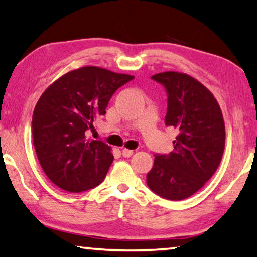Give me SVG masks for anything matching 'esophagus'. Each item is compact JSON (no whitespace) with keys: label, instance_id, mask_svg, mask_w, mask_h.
I'll return each instance as SVG.
<instances>
[{"label":"esophagus","instance_id":"esophagus-1","mask_svg":"<svg viewBox=\"0 0 257 257\" xmlns=\"http://www.w3.org/2000/svg\"><path fill=\"white\" fill-rule=\"evenodd\" d=\"M133 153H134L133 150H128V149H123V150H122V156H123L124 158L132 157Z\"/></svg>","mask_w":257,"mask_h":257}]
</instances>
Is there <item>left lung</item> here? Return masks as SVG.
<instances>
[{
	"label": "left lung",
	"instance_id": "left-lung-1",
	"mask_svg": "<svg viewBox=\"0 0 257 257\" xmlns=\"http://www.w3.org/2000/svg\"><path fill=\"white\" fill-rule=\"evenodd\" d=\"M168 93L166 125L180 133L168 156L156 154L146 175L154 193L168 200H183L206 184L221 164L225 124L213 93L186 73L164 72L152 76Z\"/></svg>",
	"mask_w": 257,
	"mask_h": 257
}]
</instances>
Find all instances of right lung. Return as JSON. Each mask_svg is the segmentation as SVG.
<instances>
[{
  "mask_svg": "<svg viewBox=\"0 0 257 257\" xmlns=\"http://www.w3.org/2000/svg\"><path fill=\"white\" fill-rule=\"evenodd\" d=\"M129 74L83 66L51 83L32 119L36 156L49 180L72 193L93 189L113 162L111 146L87 140L85 132L106 113L113 93L133 80Z\"/></svg>",
  "mask_w": 257,
  "mask_h": 257,
  "instance_id": "obj_1",
  "label": "right lung"
}]
</instances>
